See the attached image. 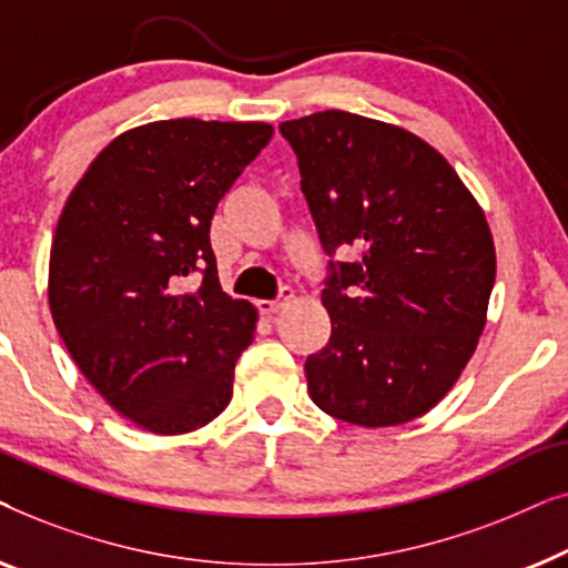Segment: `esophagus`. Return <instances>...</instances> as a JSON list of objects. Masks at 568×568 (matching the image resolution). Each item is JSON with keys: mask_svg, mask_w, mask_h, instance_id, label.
I'll use <instances>...</instances> for the list:
<instances>
[{"mask_svg": "<svg viewBox=\"0 0 568 568\" xmlns=\"http://www.w3.org/2000/svg\"><path fill=\"white\" fill-rule=\"evenodd\" d=\"M292 300H294V290H292V286H282V292H278V297H276V300H261V302H258V310H261V315L271 317V315L282 313V310H284L286 305H290Z\"/></svg>", "mask_w": 568, "mask_h": 568, "instance_id": "1", "label": "esophagus"}]
</instances>
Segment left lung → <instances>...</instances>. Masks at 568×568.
<instances>
[{
	"label": "left lung",
	"mask_w": 568,
	"mask_h": 568,
	"mask_svg": "<svg viewBox=\"0 0 568 568\" xmlns=\"http://www.w3.org/2000/svg\"><path fill=\"white\" fill-rule=\"evenodd\" d=\"M302 193L331 261V338L305 362L315 406L356 426H395L445 398L484 333L496 276L484 209L410 131L346 111L284 121Z\"/></svg>",
	"instance_id": "1"
}]
</instances>
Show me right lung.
Masks as SVG:
<instances>
[{
	"instance_id": "add662e5",
	"label": "right lung",
	"mask_w": 568,
	"mask_h": 568,
	"mask_svg": "<svg viewBox=\"0 0 568 568\" xmlns=\"http://www.w3.org/2000/svg\"><path fill=\"white\" fill-rule=\"evenodd\" d=\"M261 121H154L92 160L59 216L53 323L90 385L131 424L185 434L232 400L258 313L222 292L209 227L271 142ZM199 270L196 293H181Z\"/></svg>"
}]
</instances>
